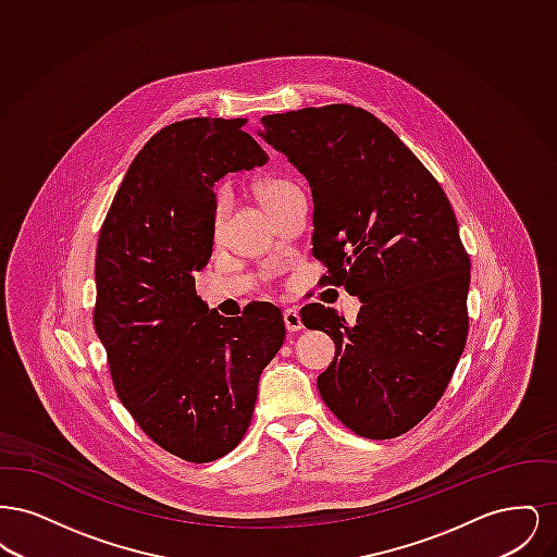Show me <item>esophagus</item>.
<instances>
[{"label": "esophagus", "instance_id": "esophagus-1", "mask_svg": "<svg viewBox=\"0 0 557 557\" xmlns=\"http://www.w3.org/2000/svg\"><path fill=\"white\" fill-rule=\"evenodd\" d=\"M284 323H286V330H288V332L302 330V321H300V315H298L296 309H286V311H284Z\"/></svg>", "mask_w": 557, "mask_h": 557}]
</instances>
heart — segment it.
Instances as JSON below:
<instances>
[{"instance_id": "heart-1", "label": "heart", "mask_w": 557, "mask_h": 557, "mask_svg": "<svg viewBox=\"0 0 557 557\" xmlns=\"http://www.w3.org/2000/svg\"><path fill=\"white\" fill-rule=\"evenodd\" d=\"M259 198L263 202L269 214L277 211L282 205H286L290 198L302 194L300 187L292 184L290 180L284 177H267L259 186ZM225 209H227V194L223 187H219L214 191V202H212L211 212V236L214 242L223 238V227H225Z\"/></svg>"}]
</instances>
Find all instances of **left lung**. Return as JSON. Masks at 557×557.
I'll return each mask as SVG.
<instances>
[{"instance_id": "1", "label": "left lung", "mask_w": 557, "mask_h": 557, "mask_svg": "<svg viewBox=\"0 0 557 557\" xmlns=\"http://www.w3.org/2000/svg\"><path fill=\"white\" fill-rule=\"evenodd\" d=\"M261 123L313 189V257L327 269L319 286L361 298L352 325L321 302L300 309L336 345L319 395L355 434L397 438L436 407L468 338L470 257L449 198L363 108H302Z\"/></svg>"}]
</instances>
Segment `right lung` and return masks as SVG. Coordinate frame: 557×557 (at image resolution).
<instances>
[{
    "instance_id": "add662e5",
    "label": "right lung",
    "mask_w": 557,
    "mask_h": 557,
    "mask_svg": "<svg viewBox=\"0 0 557 557\" xmlns=\"http://www.w3.org/2000/svg\"><path fill=\"white\" fill-rule=\"evenodd\" d=\"M246 119H186L139 150L114 194L96 252L94 327L114 391L159 447L209 463L238 447L259 377L284 345L282 311H209L194 271L212 252V184L265 164Z\"/></svg>"
}]
</instances>
